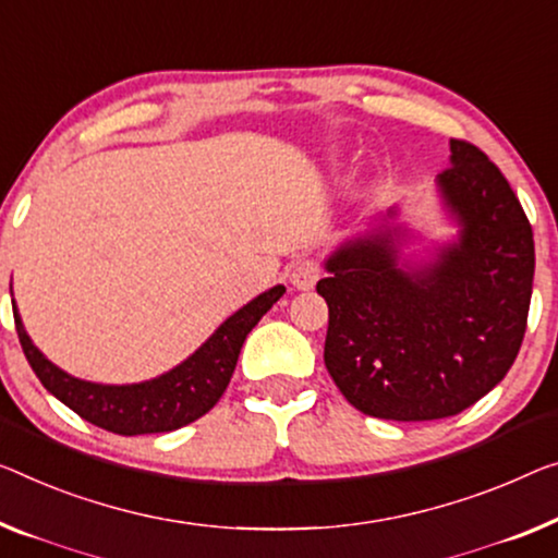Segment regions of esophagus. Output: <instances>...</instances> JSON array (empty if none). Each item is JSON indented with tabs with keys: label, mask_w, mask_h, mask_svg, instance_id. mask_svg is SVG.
<instances>
[{
	"label": "esophagus",
	"mask_w": 558,
	"mask_h": 558,
	"mask_svg": "<svg viewBox=\"0 0 558 558\" xmlns=\"http://www.w3.org/2000/svg\"><path fill=\"white\" fill-rule=\"evenodd\" d=\"M318 278H320V263L313 260V257H301V260H295L288 270L290 286L298 290H311L315 282H318Z\"/></svg>",
	"instance_id": "esophagus-1"
}]
</instances>
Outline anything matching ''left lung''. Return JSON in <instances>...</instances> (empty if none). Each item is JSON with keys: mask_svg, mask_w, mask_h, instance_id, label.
<instances>
[{"mask_svg": "<svg viewBox=\"0 0 558 558\" xmlns=\"http://www.w3.org/2000/svg\"><path fill=\"white\" fill-rule=\"evenodd\" d=\"M459 222L430 263L401 260L405 230L345 240L326 260V368L373 418L436 421L484 398L517 361L534 282V232L501 170L465 140L436 180Z\"/></svg>", "mask_w": 558, "mask_h": 558, "instance_id": "8db88e82", "label": "left lung"}]
</instances>
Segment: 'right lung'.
<instances>
[{
	"label": "right lung",
	"instance_id": "add662e5",
	"mask_svg": "<svg viewBox=\"0 0 558 558\" xmlns=\"http://www.w3.org/2000/svg\"><path fill=\"white\" fill-rule=\"evenodd\" d=\"M282 293H286L282 286L265 290V293L240 307L238 313H232L187 361H182L172 371L153 380L128 386L93 384V380L74 378L62 368H57L32 343V338L22 326L20 313H16V305L12 307L22 351L27 355L32 371L41 380V386L57 401H62L66 409H72L85 421L95 423V426L120 436H140L182 428L210 411L220 401V396L226 393L247 332L280 301Z\"/></svg>",
	"mask_w": 558,
	"mask_h": 558
}]
</instances>
